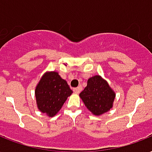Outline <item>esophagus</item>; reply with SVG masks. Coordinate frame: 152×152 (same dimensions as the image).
<instances>
[{
    "mask_svg": "<svg viewBox=\"0 0 152 152\" xmlns=\"http://www.w3.org/2000/svg\"><path fill=\"white\" fill-rule=\"evenodd\" d=\"M82 89V86H80L77 87V88H74V89H73V90H74V92H75V94H79L80 91H81Z\"/></svg>",
    "mask_w": 152,
    "mask_h": 152,
    "instance_id": "esophagus-1",
    "label": "esophagus"
}]
</instances>
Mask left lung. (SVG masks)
Wrapping results in <instances>:
<instances>
[{"mask_svg": "<svg viewBox=\"0 0 152 152\" xmlns=\"http://www.w3.org/2000/svg\"><path fill=\"white\" fill-rule=\"evenodd\" d=\"M79 97L95 116H101L113 108L116 94L106 80L100 75L90 77Z\"/></svg>", "mask_w": 152, "mask_h": 152, "instance_id": "left-lung-1", "label": "left lung"}]
</instances>
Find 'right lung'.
<instances>
[{
    "instance_id": "add662e5",
    "label": "right lung",
    "mask_w": 152,
    "mask_h": 152,
    "mask_svg": "<svg viewBox=\"0 0 152 152\" xmlns=\"http://www.w3.org/2000/svg\"><path fill=\"white\" fill-rule=\"evenodd\" d=\"M73 91L57 71H47L35 89L39 110L49 117L55 116Z\"/></svg>"
}]
</instances>
